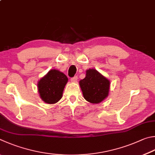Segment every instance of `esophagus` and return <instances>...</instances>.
Here are the masks:
<instances>
[{
  "mask_svg": "<svg viewBox=\"0 0 155 155\" xmlns=\"http://www.w3.org/2000/svg\"><path fill=\"white\" fill-rule=\"evenodd\" d=\"M77 79H78L77 77H72V78H70V80H71V81H72V83H77Z\"/></svg>",
  "mask_w": 155,
  "mask_h": 155,
  "instance_id": "obj_1",
  "label": "esophagus"
}]
</instances>
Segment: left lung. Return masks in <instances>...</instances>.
Masks as SVG:
<instances>
[{
    "label": "left lung",
    "instance_id": "left-lung-1",
    "mask_svg": "<svg viewBox=\"0 0 155 155\" xmlns=\"http://www.w3.org/2000/svg\"><path fill=\"white\" fill-rule=\"evenodd\" d=\"M85 99L91 104H100L108 96L110 82L94 68L86 70L85 77L79 81Z\"/></svg>",
    "mask_w": 155,
    "mask_h": 155
}]
</instances>
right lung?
I'll return each mask as SVG.
<instances>
[{
	"label": "right lung",
	"instance_id": "obj_1",
	"mask_svg": "<svg viewBox=\"0 0 155 155\" xmlns=\"http://www.w3.org/2000/svg\"><path fill=\"white\" fill-rule=\"evenodd\" d=\"M68 81V77L60 70H50L37 83L38 91L42 100L49 104L59 102L62 97Z\"/></svg>",
	"mask_w": 155,
	"mask_h": 155
}]
</instances>
